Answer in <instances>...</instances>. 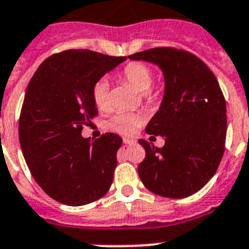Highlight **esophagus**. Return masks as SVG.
Masks as SVG:
<instances>
[{
	"mask_svg": "<svg viewBox=\"0 0 249 249\" xmlns=\"http://www.w3.org/2000/svg\"><path fill=\"white\" fill-rule=\"evenodd\" d=\"M123 143H126V145H133V143H135V140L123 139Z\"/></svg>",
	"mask_w": 249,
	"mask_h": 249,
	"instance_id": "esophagus-1",
	"label": "esophagus"
}]
</instances>
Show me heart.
I'll return each instance as SVG.
<instances>
[{
    "label": "heart",
    "instance_id": "1",
    "mask_svg": "<svg viewBox=\"0 0 249 249\" xmlns=\"http://www.w3.org/2000/svg\"><path fill=\"white\" fill-rule=\"evenodd\" d=\"M120 79L128 83L129 86L140 93H148L154 84V71L148 65L143 63H129L120 73ZM92 99L95 107L101 110L108 108V84L106 80H98L92 88ZM143 121L141 114L117 112L108 121V128L123 135H131L136 131Z\"/></svg>",
    "mask_w": 249,
    "mask_h": 249
}]
</instances>
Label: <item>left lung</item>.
Returning a JSON list of instances; mask_svg holds the SVG:
<instances>
[{"instance_id": "8db88e82", "label": "left lung", "mask_w": 249, "mask_h": 249, "mask_svg": "<svg viewBox=\"0 0 249 249\" xmlns=\"http://www.w3.org/2000/svg\"><path fill=\"white\" fill-rule=\"evenodd\" d=\"M128 58L156 64L165 79L161 106L146 127L165 145L139 140L146 151L140 179L161 196H190L213 178L224 154L227 106L219 83L203 60L180 49L154 48Z\"/></svg>"}]
</instances>
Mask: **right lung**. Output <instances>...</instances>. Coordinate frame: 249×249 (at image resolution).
Returning <instances> with one entry per match:
<instances>
[{
  "label": "right lung",
  "mask_w": 249,
  "mask_h": 249,
  "mask_svg": "<svg viewBox=\"0 0 249 249\" xmlns=\"http://www.w3.org/2000/svg\"><path fill=\"white\" fill-rule=\"evenodd\" d=\"M126 59L65 50L42 61L30 80L18 122L21 150L35 181L59 203L86 205L112 185L122 139L108 132L92 142L82 129L98 114L93 86Z\"/></svg>",
  "instance_id": "right-lung-1"
}]
</instances>
